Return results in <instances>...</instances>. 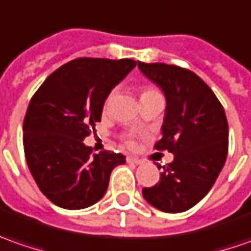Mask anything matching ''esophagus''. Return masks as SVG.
<instances>
[{
	"label": "esophagus",
	"mask_w": 251,
	"mask_h": 251,
	"mask_svg": "<svg viewBox=\"0 0 251 251\" xmlns=\"http://www.w3.org/2000/svg\"><path fill=\"white\" fill-rule=\"evenodd\" d=\"M126 161H127L129 164H134V165H140V164H143V161L140 160V158H137V157H132V155H129V157L126 158Z\"/></svg>",
	"instance_id": "obj_1"
}]
</instances>
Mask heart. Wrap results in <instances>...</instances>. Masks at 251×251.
Listing matches in <instances>:
<instances>
[{
  "mask_svg": "<svg viewBox=\"0 0 251 251\" xmlns=\"http://www.w3.org/2000/svg\"><path fill=\"white\" fill-rule=\"evenodd\" d=\"M160 91L157 90L155 87L152 86H144L142 89V97H146V96H152V94H158ZM125 143L127 146H133V140L130 137H126Z\"/></svg>",
  "mask_w": 251,
  "mask_h": 251,
  "instance_id": "1",
  "label": "heart"
}]
</instances>
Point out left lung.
<instances>
[{
  "label": "left lung",
  "mask_w": 251,
  "mask_h": 251,
  "mask_svg": "<svg viewBox=\"0 0 251 251\" xmlns=\"http://www.w3.org/2000/svg\"><path fill=\"white\" fill-rule=\"evenodd\" d=\"M139 69L158 84L167 100L162 136L155 150L174 161L162 167L160 182L143 196L164 212H183L210 192L228 154V121L214 91L195 72L176 65L144 64Z\"/></svg>",
  "instance_id": "left-lung-1"
}]
</instances>
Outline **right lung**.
<instances>
[{"mask_svg":"<svg viewBox=\"0 0 251 251\" xmlns=\"http://www.w3.org/2000/svg\"><path fill=\"white\" fill-rule=\"evenodd\" d=\"M133 59L77 58L48 76L31 97L23 121V149L39 189L51 203L80 210L105 195L112 169L125 155H91L83 140L101 121L111 90L134 66Z\"/></svg>","mask_w":251,"mask_h":251,"instance_id":"add662e5","label":"right lung"}]
</instances>
